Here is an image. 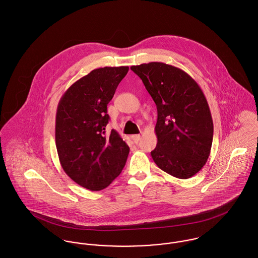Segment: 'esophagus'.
Returning a JSON list of instances; mask_svg holds the SVG:
<instances>
[{"label": "esophagus", "instance_id": "1", "mask_svg": "<svg viewBox=\"0 0 258 258\" xmlns=\"http://www.w3.org/2000/svg\"><path fill=\"white\" fill-rule=\"evenodd\" d=\"M131 139L133 140V142H134L135 144H137V143L140 141L141 136H140V135H132V136H131Z\"/></svg>", "mask_w": 258, "mask_h": 258}]
</instances>
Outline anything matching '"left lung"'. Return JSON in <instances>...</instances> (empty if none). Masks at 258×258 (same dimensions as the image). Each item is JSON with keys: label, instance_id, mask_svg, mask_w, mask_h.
Segmentation results:
<instances>
[{"label": "left lung", "instance_id": "8db88e82", "mask_svg": "<svg viewBox=\"0 0 258 258\" xmlns=\"http://www.w3.org/2000/svg\"><path fill=\"white\" fill-rule=\"evenodd\" d=\"M157 106L156 165L169 175L188 179L207 163L214 136L208 101L184 71L163 62L131 67Z\"/></svg>", "mask_w": 258, "mask_h": 258}]
</instances>
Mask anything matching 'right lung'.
Here are the masks:
<instances>
[{"instance_id": "right-lung-1", "label": "right lung", "mask_w": 258, "mask_h": 258, "mask_svg": "<svg viewBox=\"0 0 258 258\" xmlns=\"http://www.w3.org/2000/svg\"><path fill=\"white\" fill-rule=\"evenodd\" d=\"M128 67L101 68L81 77L64 92L55 117L60 165L76 184L90 190L108 186L122 172L130 149L111 130L107 104Z\"/></svg>"}]
</instances>
